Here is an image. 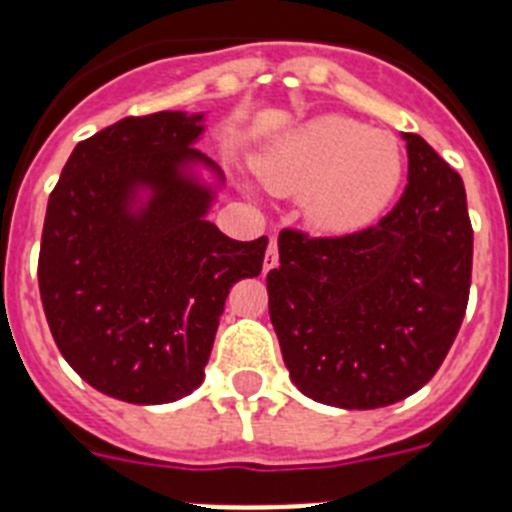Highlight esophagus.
<instances>
[{"label":"esophagus","instance_id":"esophagus-1","mask_svg":"<svg viewBox=\"0 0 512 512\" xmlns=\"http://www.w3.org/2000/svg\"><path fill=\"white\" fill-rule=\"evenodd\" d=\"M279 266V248H277V238H271L269 248H266V259H264V271L277 269Z\"/></svg>","mask_w":512,"mask_h":512}]
</instances>
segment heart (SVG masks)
<instances>
[{"label": "heart", "instance_id": "1", "mask_svg": "<svg viewBox=\"0 0 512 512\" xmlns=\"http://www.w3.org/2000/svg\"><path fill=\"white\" fill-rule=\"evenodd\" d=\"M266 187L302 194V210L323 233H354L390 205L402 179L400 143L351 117L325 115L284 135L259 161Z\"/></svg>", "mask_w": 512, "mask_h": 512}]
</instances>
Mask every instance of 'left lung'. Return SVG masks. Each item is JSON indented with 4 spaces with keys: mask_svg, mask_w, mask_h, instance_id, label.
Here are the masks:
<instances>
[{
    "mask_svg": "<svg viewBox=\"0 0 512 512\" xmlns=\"http://www.w3.org/2000/svg\"><path fill=\"white\" fill-rule=\"evenodd\" d=\"M408 184L377 225L346 235L279 233L269 315L302 395L346 410L405 400L431 382L461 328L472 220L461 176L420 135Z\"/></svg>",
    "mask_w": 512,
    "mask_h": 512,
    "instance_id": "left-lung-1",
    "label": "left lung"
}]
</instances>
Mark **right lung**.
Here are the masks:
<instances>
[{
  "label": "right lung",
  "instance_id": "right-lung-1",
  "mask_svg": "<svg viewBox=\"0 0 512 512\" xmlns=\"http://www.w3.org/2000/svg\"><path fill=\"white\" fill-rule=\"evenodd\" d=\"M202 115L125 117L81 140L45 210L38 284L58 351L94 390L161 405L197 390L238 279L269 238L233 241L205 220L210 189L184 179ZM210 164V161H207ZM135 186L154 200L130 216Z\"/></svg>",
  "mask_w": 512,
  "mask_h": 512
}]
</instances>
